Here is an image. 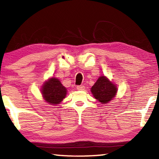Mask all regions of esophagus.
I'll use <instances>...</instances> for the list:
<instances>
[{"instance_id":"34e87169","label":"esophagus","mask_w":159,"mask_h":159,"mask_svg":"<svg viewBox=\"0 0 159 159\" xmlns=\"http://www.w3.org/2000/svg\"><path fill=\"white\" fill-rule=\"evenodd\" d=\"M76 88H77L78 90H83L85 89V86H83V85H78Z\"/></svg>"}]
</instances>
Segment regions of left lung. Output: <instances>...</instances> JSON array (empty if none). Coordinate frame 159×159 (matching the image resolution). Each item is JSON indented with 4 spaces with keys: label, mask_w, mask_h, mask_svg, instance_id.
I'll list each match as a JSON object with an SVG mask.
<instances>
[{
    "label": "left lung",
    "mask_w": 159,
    "mask_h": 159,
    "mask_svg": "<svg viewBox=\"0 0 159 159\" xmlns=\"http://www.w3.org/2000/svg\"><path fill=\"white\" fill-rule=\"evenodd\" d=\"M91 92L94 98L102 104H107L114 98L117 88L105 76H100L91 88Z\"/></svg>",
    "instance_id": "1"
}]
</instances>
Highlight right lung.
Returning a JSON list of instances; mask_svg holds the SVG:
<instances>
[{
    "label": "right lung",
    "mask_w": 159,
    "mask_h": 159,
    "mask_svg": "<svg viewBox=\"0 0 159 159\" xmlns=\"http://www.w3.org/2000/svg\"><path fill=\"white\" fill-rule=\"evenodd\" d=\"M41 92L45 100L50 104H60L66 95V88L55 78L44 83Z\"/></svg>",
    "instance_id": "right-lung-1"
}]
</instances>
